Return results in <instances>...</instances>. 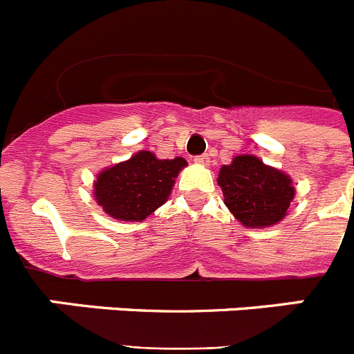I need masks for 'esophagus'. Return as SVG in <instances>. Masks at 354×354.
I'll list each match as a JSON object with an SVG mask.
<instances>
[{
	"instance_id": "obj_1",
	"label": "esophagus",
	"mask_w": 354,
	"mask_h": 354,
	"mask_svg": "<svg viewBox=\"0 0 354 354\" xmlns=\"http://www.w3.org/2000/svg\"><path fill=\"white\" fill-rule=\"evenodd\" d=\"M193 161L196 162V165H200V167H209V162H211V158H209L207 154H202V156H196Z\"/></svg>"
}]
</instances>
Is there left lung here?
Here are the masks:
<instances>
[{"label":"left lung","instance_id":"obj_1","mask_svg":"<svg viewBox=\"0 0 354 354\" xmlns=\"http://www.w3.org/2000/svg\"><path fill=\"white\" fill-rule=\"evenodd\" d=\"M218 184L228 211L248 228L282 221L296 193L289 175L250 154L236 156L221 167Z\"/></svg>","mask_w":354,"mask_h":354}]
</instances>
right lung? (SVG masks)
<instances>
[{
  "label": "right lung",
  "instance_id": "add662e5",
  "mask_svg": "<svg viewBox=\"0 0 354 354\" xmlns=\"http://www.w3.org/2000/svg\"><path fill=\"white\" fill-rule=\"evenodd\" d=\"M186 165L184 158L158 159L149 150H140L97 175L93 196L115 220L142 221L167 202Z\"/></svg>",
  "mask_w": 354,
  "mask_h": 354
}]
</instances>
